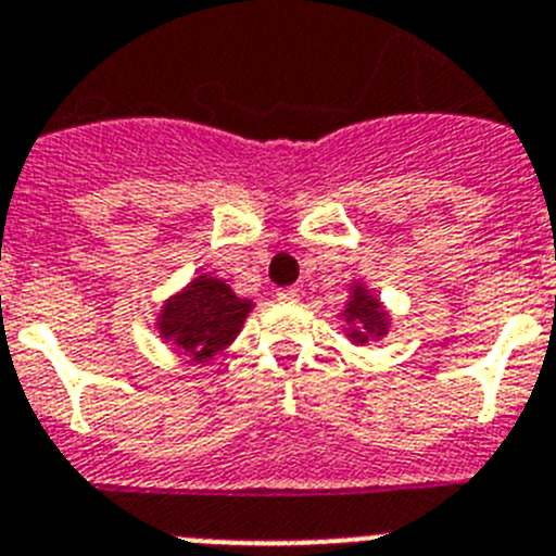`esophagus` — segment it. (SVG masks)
I'll return each mask as SVG.
<instances>
[{"instance_id": "34e87169", "label": "esophagus", "mask_w": 556, "mask_h": 556, "mask_svg": "<svg viewBox=\"0 0 556 556\" xmlns=\"http://www.w3.org/2000/svg\"><path fill=\"white\" fill-rule=\"evenodd\" d=\"M281 303H298V298H301V289L298 287H283L278 289V294H275Z\"/></svg>"}]
</instances>
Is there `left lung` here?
Instances as JSON below:
<instances>
[{"label":"left lung","instance_id":"left-lung-1","mask_svg":"<svg viewBox=\"0 0 556 556\" xmlns=\"http://www.w3.org/2000/svg\"><path fill=\"white\" fill-rule=\"evenodd\" d=\"M345 320L353 323V342H367V339L372 337H384L387 326H390V323H387V314L381 312L376 298H370L362 287L353 289V298L345 308Z\"/></svg>","mask_w":556,"mask_h":556}]
</instances>
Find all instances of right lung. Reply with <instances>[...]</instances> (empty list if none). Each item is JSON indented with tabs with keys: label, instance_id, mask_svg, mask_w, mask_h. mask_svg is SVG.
I'll return each instance as SVG.
<instances>
[{
	"label": "right lung",
	"instance_id": "right-lung-1",
	"mask_svg": "<svg viewBox=\"0 0 556 556\" xmlns=\"http://www.w3.org/2000/svg\"><path fill=\"white\" fill-rule=\"evenodd\" d=\"M250 308L253 303L236 298L228 283L200 275L186 292L166 303L159 328L194 362H208L233 342Z\"/></svg>",
	"mask_w": 556,
	"mask_h": 556
}]
</instances>
